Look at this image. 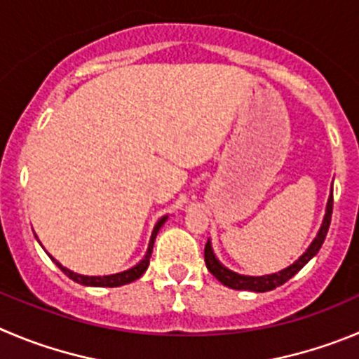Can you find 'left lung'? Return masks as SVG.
<instances>
[{
    "mask_svg": "<svg viewBox=\"0 0 359 359\" xmlns=\"http://www.w3.org/2000/svg\"><path fill=\"white\" fill-rule=\"evenodd\" d=\"M331 212H333V189H331V195L330 200H327V205H326V214H324V219H323V225H320L319 233L311 244L308 246V250L304 251L303 255L292 264V266L285 267V269L278 271V273L273 274H264V276H244V274H237L233 271H230L229 267H225L219 260L216 259L214 255L212 246H210V241H207L205 244V266L207 269L210 271V274L217 278V280L223 283L225 287H230V289H236V290H253V292H267V290H273L276 287L283 285L285 281H289L290 278L294 276L296 273H299L308 262H310L313 257L319 253L320 246H323L324 239H326V233L330 230V223H331Z\"/></svg>",
    "mask_w": 359,
    "mask_h": 359,
    "instance_id": "1",
    "label": "left lung"
}]
</instances>
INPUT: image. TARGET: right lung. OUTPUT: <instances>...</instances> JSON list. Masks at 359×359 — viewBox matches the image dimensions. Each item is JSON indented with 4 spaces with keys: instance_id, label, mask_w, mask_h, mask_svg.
<instances>
[{
    "instance_id": "1",
    "label": "right lung",
    "mask_w": 359,
    "mask_h": 359,
    "mask_svg": "<svg viewBox=\"0 0 359 359\" xmlns=\"http://www.w3.org/2000/svg\"><path fill=\"white\" fill-rule=\"evenodd\" d=\"M166 219H168V216H163L159 221H157L156 226H154L152 236H150L149 250H147L145 259H143L142 262L136 264V266H134V267H130V269L122 271V273L109 274V276H85V274H78V273H74V271L67 269V267H63L62 264L58 262V260L53 259L51 255H49V257H51L53 262H55L56 266H58L60 269H62L63 273H65L67 276L70 278V280L76 281V283H81V285H88V287H120V285H126V283H130V281L138 280V278L142 276V274L147 271V267H149V262H150V255H152L154 241H156L157 232H159V229L164 225V221H166ZM39 243H40V241H39Z\"/></svg>"
}]
</instances>
